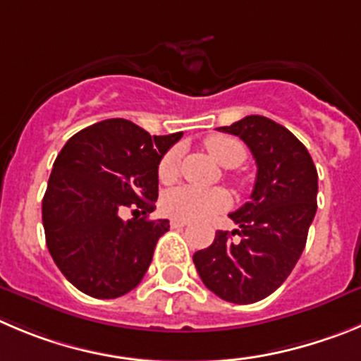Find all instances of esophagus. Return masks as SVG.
Listing matches in <instances>:
<instances>
[{"label":"esophagus","instance_id":"esophagus-1","mask_svg":"<svg viewBox=\"0 0 361 361\" xmlns=\"http://www.w3.org/2000/svg\"><path fill=\"white\" fill-rule=\"evenodd\" d=\"M190 221L186 220V218H171L170 226L173 227V229H180V227H186Z\"/></svg>","mask_w":361,"mask_h":361}]
</instances>
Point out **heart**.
Returning a JSON list of instances; mask_svg holds the SVG:
<instances>
[{
    "instance_id": "obj_1",
    "label": "heart",
    "mask_w": 361,
    "mask_h": 361,
    "mask_svg": "<svg viewBox=\"0 0 361 361\" xmlns=\"http://www.w3.org/2000/svg\"><path fill=\"white\" fill-rule=\"evenodd\" d=\"M204 147L209 152L211 157L226 168L240 166L247 157L245 145L236 137L224 134L209 135L204 141ZM180 164V150L171 148L161 157L157 166V175L161 183H171L178 173ZM231 206V195L221 188L200 190L193 186H180L168 191L163 198L164 213L178 218H190V220H202L213 214L221 213Z\"/></svg>"
}]
</instances>
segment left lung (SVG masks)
<instances>
[{
  "label": "left lung",
  "instance_id": "8db88e82",
  "mask_svg": "<svg viewBox=\"0 0 361 361\" xmlns=\"http://www.w3.org/2000/svg\"><path fill=\"white\" fill-rule=\"evenodd\" d=\"M218 130L238 135L256 159L250 200L231 213L240 229L218 231L207 249L193 254L197 272L220 299L250 304L286 281L302 254L317 213L319 175L310 152L283 125L245 116ZM238 233L240 242H233Z\"/></svg>",
  "mask_w": 361,
  "mask_h": 361
}]
</instances>
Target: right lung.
I'll list each match as a JSON object with an SVG mask.
<instances>
[{"label":"right lung","mask_w":361,"mask_h":361,"mask_svg":"<svg viewBox=\"0 0 361 361\" xmlns=\"http://www.w3.org/2000/svg\"><path fill=\"white\" fill-rule=\"evenodd\" d=\"M183 132L150 135L123 118L77 132L53 163L42 198L46 245L66 279L94 299H116L141 283L168 220H148L159 161ZM135 207L125 222L119 213ZM144 214L139 216V213Z\"/></svg>","instance_id":"add662e5"}]
</instances>
